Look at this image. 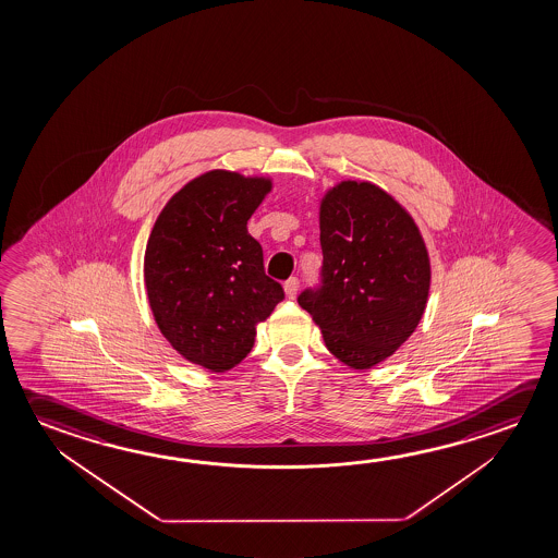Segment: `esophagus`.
Segmentation results:
<instances>
[{"label": "esophagus", "mask_w": 558, "mask_h": 558, "mask_svg": "<svg viewBox=\"0 0 558 558\" xmlns=\"http://www.w3.org/2000/svg\"><path fill=\"white\" fill-rule=\"evenodd\" d=\"M298 290H300V280L293 276V278H290V280H286V283H283V292H286V295L290 298V300H293L295 295H298Z\"/></svg>", "instance_id": "esophagus-1"}]
</instances>
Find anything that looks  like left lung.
I'll list each match as a JSON object with an SVG mask.
<instances>
[{
  "mask_svg": "<svg viewBox=\"0 0 558 558\" xmlns=\"http://www.w3.org/2000/svg\"><path fill=\"white\" fill-rule=\"evenodd\" d=\"M323 268L298 303L319 325L330 354L354 369L391 356L418 327L429 258L416 223L372 183L342 181L320 202Z\"/></svg>",
  "mask_w": 558,
  "mask_h": 558,
  "instance_id": "8db88e82",
  "label": "left lung"
}]
</instances>
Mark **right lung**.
Segmentation results:
<instances>
[{"instance_id":"right-lung-1","label":"right lung","mask_w":558,"mask_h":558,"mask_svg":"<svg viewBox=\"0 0 558 558\" xmlns=\"http://www.w3.org/2000/svg\"><path fill=\"white\" fill-rule=\"evenodd\" d=\"M270 189L263 177L201 174L167 202L147 241L144 280L157 327L181 356L218 374L247 356L256 323L283 300L247 231Z\"/></svg>"}]
</instances>
